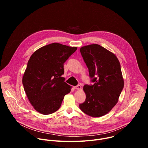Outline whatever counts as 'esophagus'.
<instances>
[{"label":"esophagus","mask_w":148,"mask_h":148,"mask_svg":"<svg viewBox=\"0 0 148 148\" xmlns=\"http://www.w3.org/2000/svg\"><path fill=\"white\" fill-rule=\"evenodd\" d=\"M74 89H76V90H81V86H79V85H78V86H77L74 87Z\"/></svg>","instance_id":"obj_1"}]
</instances>
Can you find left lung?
<instances>
[{
    "instance_id": "1",
    "label": "left lung",
    "mask_w": 148,
    "mask_h": 148,
    "mask_svg": "<svg viewBox=\"0 0 148 148\" xmlns=\"http://www.w3.org/2000/svg\"><path fill=\"white\" fill-rule=\"evenodd\" d=\"M79 51L94 82L84 86L86 99L79 108L90 116H102L116 105L123 88L119 61L114 54L98 45L82 47Z\"/></svg>"
}]
</instances>
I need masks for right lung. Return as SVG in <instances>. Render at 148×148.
<instances>
[{
    "mask_svg": "<svg viewBox=\"0 0 148 148\" xmlns=\"http://www.w3.org/2000/svg\"><path fill=\"white\" fill-rule=\"evenodd\" d=\"M54 43L36 50L30 57L23 77L25 91L38 112L49 115L57 111L71 87L65 82L64 63L77 50Z\"/></svg>",
    "mask_w": 148,
    "mask_h": 148,
    "instance_id": "obj_1",
    "label": "right lung"
}]
</instances>
